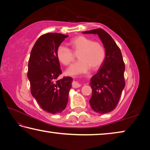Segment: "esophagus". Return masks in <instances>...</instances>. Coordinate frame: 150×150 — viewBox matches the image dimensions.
<instances>
[{"instance_id":"1","label":"esophagus","mask_w":150,"mask_h":150,"mask_svg":"<svg viewBox=\"0 0 150 150\" xmlns=\"http://www.w3.org/2000/svg\"><path fill=\"white\" fill-rule=\"evenodd\" d=\"M79 87H81V85L79 83H78L76 81H73L72 83V87L73 88H79Z\"/></svg>"}]
</instances>
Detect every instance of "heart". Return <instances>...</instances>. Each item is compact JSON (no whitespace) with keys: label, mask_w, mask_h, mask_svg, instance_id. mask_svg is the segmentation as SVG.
Returning a JSON list of instances; mask_svg holds the SVG:
<instances>
[{"label":"heart","mask_w":150,"mask_h":150,"mask_svg":"<svg viewBox=\"0 0 150 150\" xmlns=\"http://www.w3.org/2000/svg\"><path fill=\"white\" fill-rule=\"evenodd\" d=\"M72 52L69 48L59 45L56 55L58 60L65 66H69L74 62L77 54L79 60L68 69L69 75H77L86 73L90 69L96 70L99 68L105 61L106 50L99 41H93L85 35H77L69 42Z\"/></svg>","instance_id":"heart-1"}]
</instances>
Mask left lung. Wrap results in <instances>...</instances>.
I'll list each match as a JSON object with an SVG mask.
<instances>
[{
	"label": "left lung",
	"mask_w": 150,
	"mask_h": 150,
	"mask_svg": "<svg viewBox=\"0 0 150 150\" xmlns=\"http://www.w3.org/2000/svg\"><path fill=\"white\" fill-rule=\"evenodd\" d=\"M83 33L98 34L106 50L105 61L91 79L92 96L89 103L96 112H110L117 106L125 87V64L122 55L112 38L105 30L97 28Z\"/></svg>",
	"instance_id": "obj_1"
}]
</instances>
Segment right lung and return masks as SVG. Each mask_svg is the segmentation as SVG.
I'll use <instances>...</instances> for the list:
<instances>
[{"mask_svg": "<svg viewBox=\"0 0 150 150\" xmlns=\"http://www.w3.org/2000/svg\"><path fill=\"white\" fill-rule=\"evenodd\" d=\"M67 35L47 33L40 36L33 47L28 62V77L32 96L44 111L61 113L65 108L73 79L63 77L56 55L57 47Z\"/></svg>", "mask_w": 150, "mask_h": 150, "instance_id": "obj_1", "label": "right lung"}]
</instances>
